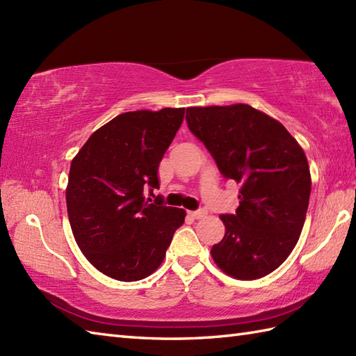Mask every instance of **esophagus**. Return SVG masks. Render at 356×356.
<instances>
[{"label":"esophagus","instance_id":"esophagus-1","mask_svg":"<svg viewBox=\"0 0 356 356\" xmlns=\"http://www.w3.org/2000/svg\"><path fill=\"white\" fill-rule=\"evenodd\" d=\"M188 216L193 217V218H202L207 216V211L205 209H197V211H188Z\"/></svg>","mask_w":356,"mask_h":356}]
</instances>
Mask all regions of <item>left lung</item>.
<instances>
[{"instance_id":"obj_1","label":"left lung","mask_w":356,"mask_h":356,"mask_svg":"<svg viewBox=\"0 0 356 356\" xmlns=\"http://www.w3.org/2000/svg\"><path fill=\"white\" fill-rule=\"evenodd\" d=\"M190 131L226 179L240 184L236 214H222L225 237L211 249L217 266L238 280L270 274L297 245L311 195L303 148L251 105L186 108Z\"/></svg>"}]
</instances>
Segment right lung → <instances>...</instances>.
Returning <instances> with one entry per match:
<instances>
[{
  "label": "right lung",
  "instance_id": "1",
  "mask_svg": "<svg viewBox=\"0 0 356 356\" xmlns=\"http://www.w3.org/2000/svg\"><path fill=\"white\" fill-rule=\"evenodd\" d=\"M185 108L128 111L90 136L72 161L65 190L74 240L93 266L119 282L153 274L165 259L184 209L145 200L182 125Z\"/></svg>",
  "mask_w": 356,
  "mask_h": 356
}]
</instances>
